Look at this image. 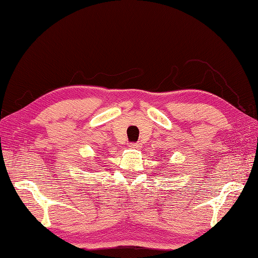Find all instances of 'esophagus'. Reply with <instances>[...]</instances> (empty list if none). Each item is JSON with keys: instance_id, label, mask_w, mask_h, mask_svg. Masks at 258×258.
Returning a JSON list of instances; mask_svg holds the SVG:
<instances>
[{"instance_id": "esophagus-1", "label": "esophagus", "mask_w": 258, "mask_h": 258, "mask_svg": "<svg viewBox=\"0 0 258 258\" xmlns=\"http://www.w3.org/2000/svg\"><path fill=\"white\" fill-rule=\"evenodd\" d=\"M130 149H141V143L135 142V143H129Z\"/></svg>"}]
</instances>
